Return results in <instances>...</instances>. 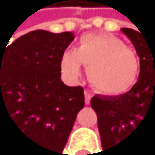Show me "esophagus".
Masks as SVG:
<instances>
[{"label": "esophagus", "instance_id": "obj_1", "mask_svg": "<svg viewBox=\"0 0 155 155\" xmlns=\"http://www.w3.org/2000/svg\"><path fill=\"white\" fill-rule=\"evenodd\" d=\"M84 96H85V104H87V105H89V104H91V98H92L91 93H89L88 91H85V92H84Z\"/></svg>", "mask_w": 155, "mask_h": 155}]
</instances>
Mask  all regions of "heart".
Returning <instances> with one entry per match:
<instances>
[{
	"mask_svg": "<svg viewBox=\"0 0 155 155\" xmlns=\"http://www.w3.org/2000/svg\"><path fill=\"white\" fill-rule=\"evenodd\" d=\"M81 63L87 67L89 84L104 96H122L139 81V57L114 35H83L76 49L66 50L62 54L59 62L62 75L70 81L78 80Z\"/></svg>",
	"mask_w": 155,
	"mask_h": 155,
	"instance_id": "b5f03b06",
	"label": "heart"
}]
</instances>
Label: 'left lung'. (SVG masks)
Listing matches in <instances>:
<instances>
[{
	"instance_id": "obj_1",
	"label": "left lung",
	"mask_w": 155,
	"mask_h": 155,
	"mask_svg": "<svg viewBox=\"0 0 155 155\" xmlns=\"http://www.w3.org/2000/svg\"><path fill=\"white\" fill-rule=\"evenodd\" d=\"M140 58L139 81L130 92L117 96L96 94L91 105L97 113L102 153L114 155L141 126L155 124V37L122 28Z\"/></svg>"
}]
</instances>
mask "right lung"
<instances>
[{
    "instance_id": "1",
    "label": "right lung",
    "mask_w": 155,
    "mask_h": 155,
    "mask_svg": "<svg viewBox=\"0 0 155 155\" xmlns=\"http://www.w3.org/2000/svg\"><path fill=\"white\" fill-rule=\"evenodd\" d=\"M74 38L38 29L0 46V120L24 155L62 154L84 107L83 88L61 80V57Z\"/></svg>"
}]
</instances>
